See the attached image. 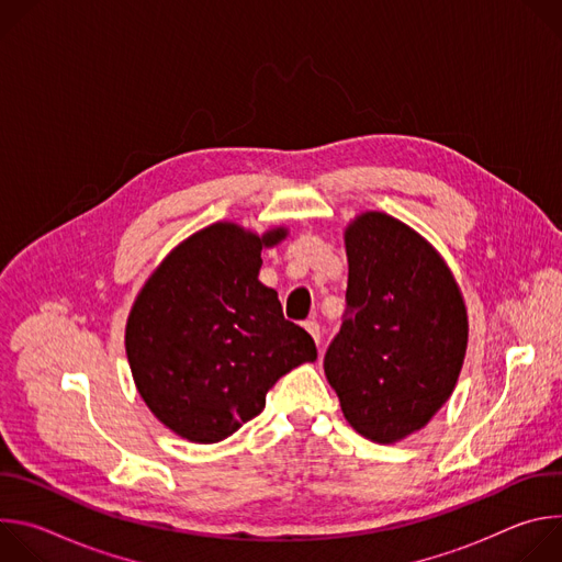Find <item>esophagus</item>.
<instances>
[{"instance_id": "1", "label": "esophagus", "mask_w": 562, "mask_h": 562, "mask_svg": "<svg viewBox=\"0 0 562 562\" xmlns=\"http://www.w3.org/2000/svg\"><path fill=\"white\" fill-rule=\"evenodd\" d=\"M304 329L311 334V338L319 345V325L315 323V319H306V323H304Z\"/></svg>"}]
</instances>
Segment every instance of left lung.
<instances>
[{
  "label": "left lung",
  "instance_id": "8db88e82",
  "mask_svg": "<svg viewBox=\"0 0 562 562\" xmlns=\"http://www.w3.org/2000/svg\"><path fill=\"white\" fill-rule=\"evenodd\" d=\"M345 243L347 311L325 373L358 434L395 442L423 429L456 386L464 302L434 247L386 213L356 217Z\"/></svg>",
  "mask_w": 562,
  "mask_h": 562
}]
</instances>
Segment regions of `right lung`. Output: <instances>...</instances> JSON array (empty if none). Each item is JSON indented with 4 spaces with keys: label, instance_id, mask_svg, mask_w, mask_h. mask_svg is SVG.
Listing matches in <instances>:
<instances>
[{
    "label": "right lung",
    "instance_id": "1",
    "mask_svg": "<svg viewBox=\"0 0 562 562\" xmlns=\"http://www.w3.org/2000/svg\"><path fill=\"white\" fill-rule=\"evenodd\" d=\"M284 235L211 224L169 254L131 308L126 353L137 391L191 442L235 434L265 409L278 378L317 358L313 338L258 280L262 247Z\"/></svg>",
    "mask_w": 562,
    "mask_h": 562
}]
</instances>
